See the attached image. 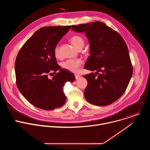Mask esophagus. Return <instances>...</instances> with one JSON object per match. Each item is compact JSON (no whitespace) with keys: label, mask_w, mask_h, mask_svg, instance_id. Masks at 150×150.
I'll return each instance as SVG.
<instances>
[{"label":"esophagus","mask_w":150,"mask_h":150,"mask_svg":"<svg viewBox=\"0 0 150 150\" xmlns=\"http://www.w3.org/2000/svg\"><path fill=\"white\" fill-rule=\"evenodd\" d=\"M75 78H76V79H78V78L80 77V75H78V74H75Z\"/></svg>","instance_id":"34e87169"}]
</instances>
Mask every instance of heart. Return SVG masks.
Returning a JSON list of instances; mask_svg holds the SVG:
<instances>
[{
  "instance_id": "b5f03b06",
  "label": "heart",
  "mask_w": 150,
  "mask_h": 150,
  "mask_svg": "<svg viewBox=\"0 0 150 150\" xmlns=\"http://www.w3.org/2000/svg\"><path fill=\"white\" fill-rule=\"evenodd\" d=\"M71 41L73 46L77 49H82L84 46L85 42L83 39L79 36V35H75L72 37L71 39ZM54 54L56 57L59 58L60 57V47L59 46H56L54 49ZM82 61L81 59H68L66 61L63 62L62 64V67L69 71L76 72L78 71L79 67L82 65Z\"/></svg>"
}]
</instances>
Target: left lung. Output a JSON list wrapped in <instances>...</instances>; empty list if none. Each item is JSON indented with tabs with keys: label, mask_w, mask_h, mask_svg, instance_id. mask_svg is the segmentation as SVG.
Returning <instances> with one entry per match:
<instances>
[{
	"label": "left lung",
	"mask_w": 150,
	"mask_h": 150,
	"mask_svg": "<svg viewBox=\"0 0 150 150\" xmlns=\"http://www.w3.org/2000/svg\"><path fill=\"white\" fill-rule=\"evenodd\" d=\"M71 30L85 33L90 56L84 68L96 71L83 75L88 82L85 99L99 106L113 103L123 95L132 75L126 42L118 33L99 21L72 25Z\"/></svg>",
	"instance_id": "obj_1"
}]
</instances>
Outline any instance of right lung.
I'll use <instances>...</instances> for the list:
<instances>
[{
  "label": "right lung",
  "instance_id": "add662e5",
  "mask_svg": "<svg viewBox=\"0 0 150 150\" xmlns=\"http://www.w3.org/2000/svg\"><path fill=\"white\" fill-rule=\"evenodd\" d=\"M71 26L46 27L38 30L25 42L15 60V71L18 90L31 104L46 110L59 108L65 104L63 87L75 80L73 74L61 69L54 49ZM58 70L52 79L48 75Z\"/></svg>",
  "mask_w": 150,
  "mask_h": 150
}]
</instances>
